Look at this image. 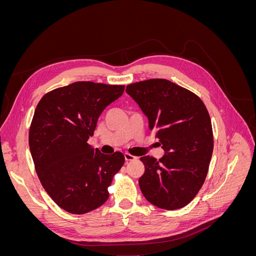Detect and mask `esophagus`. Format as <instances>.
<instances>
[{"mask_svg":"<svg viewBox=\"0 0 256 256\" xmlns=\"http://www.w3.org/2000/svg\"><path fill=\"white\" fill-rule=\"evenodd\" d=\"M124 156H125V160H126L127 162H128V161H134V160L136 159V157L132 156V154H128V152H125V154H124Z\"/></svg>","mask_w":256,"mask_h":256,"instance_id":"obj_1","label":"esophagus"}]
</instances>
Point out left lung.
<instances>
[{"label":"left lung","instance_id":"8db88e82","mask_svg":"<svg viewBox=\"0 0 256 256\" xmlns=\"http://www.w3.org/2000/svg\"><path fill=\"white\" fill-rule=\"evenodd\" d=\"M126 92L148 118L164 150L159 160L140 158L145 166L138 180L143 196L162 209L182 208L202 188L214 150L206 106L192 92L166 79L129 84Z\"/></svg>","mask_w":256,"mask_h":256}]
</instances>
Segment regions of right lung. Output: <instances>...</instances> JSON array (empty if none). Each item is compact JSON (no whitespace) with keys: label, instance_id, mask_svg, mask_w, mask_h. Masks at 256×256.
<instances>
[{"label":"right lung","instance_id":"1","mask_svg":"<svg viewBox=\"0 0 256 256\" xmlns=\"http://www.w3.org/2000/svg\"><path fill=\"white\" fill-rule=\"evenodd\" d=\"M125 86L79 81L47 92L30 122L28 145L38 178L62 209L83 214L109 198L108 188L125 162L88 143L106 108Z\"/></svg>","mask_w":256,"mask_h":256}]
</instances>
